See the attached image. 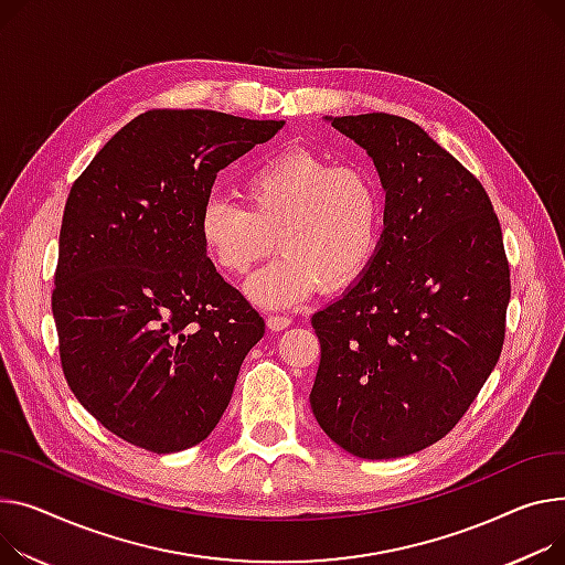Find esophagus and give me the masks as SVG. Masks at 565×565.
Returning a JSON list of instances; mask_svg holds the SVG:
<instances>
[{
    "label": "esophagus",
    "mask_w": 565,
    "mask_h": 565,
    "mask_svg": "<svg viewBox=\"0 0 565 565\" xmlns=\"http://www.w3.org/2000/svg\"><path fill=\"white\" fill-rule=\"evenodd\" d=\"M290 318L288 316H279V313H273V316H268V327L273 329V331H281V329H286V327H290Z\"/></svg>",
    "instance_id": "esophagus-1"
}]
</instances>
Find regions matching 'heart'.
I'll return each instance as SVG.
<instances>
[{
	"instance_id": "heart-1",
	"label": "heart",
	"mask_w": 565,
	"mask_h": 565,
	"mask_svg": "<svg viewBox=\"0 0 565 565\" xmlns=\"http://www.w3.org/2000/svg\"><path fill=\"white\" fill-rule=\"evenodd\" d=\"M241 195L245 206L211 198L198 234L206 258L230 277L249 273L277 236L279 256L245 284L258 307H295L322 284L345 288L380 252L386 200L365 166H338L313 149L292 147L256 166Z\"/></svg>"
}]
</instances>
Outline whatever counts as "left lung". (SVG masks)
<instances>
[{
  "label": "left lung",
  "mask_w": 565,
  "mask_h": 565,
  "mask_svg": "<svg viewBox=\"0 0 565 565\" xmlns=\"http://www.w3.org/2000/svg\"><path fill=\"white\" fill-rule=\"evenodd\" d=\"M361 145L386 191L370 268L311 318V408L361 459L434 445L493 372L511 297L500 220L483 185L425 129L388 113L327 118Z\"/></svg>",
  "instance_id": "1"
}]
</instances>
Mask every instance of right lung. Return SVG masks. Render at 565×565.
I'll list each match as a JSON object with an SVG mask.
<instances>
[{"instance_id":"add662e5","label":"right lung","mask_w":565,"mask_h":565,"mask_svg":"<svg viewBox=\"0 0 565 565\" xmlns=\"http://www.w3.org/2000/svg\"><path fill=\"white\" fill-rule=\"evenodd\" d=\"M284 120L159 108L113 136L63 211L52 313L61 365L108 431L154 455L202 443L266 322L206 258L211 188Z\"/></svg>"}]
</instances>
